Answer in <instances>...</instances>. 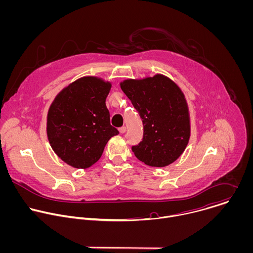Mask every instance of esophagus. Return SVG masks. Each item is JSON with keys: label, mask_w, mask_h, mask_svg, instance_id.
Segmentation results:
<instances>
[{"label": "esophagus", "mask_w": 253, "mask_h": 253, "mask_svg": "<svg viewBox=\"0 0 253 253\" xmlns=\"http://www.w3.org/2000/svg\"><path fill=\"white\" fill-rule=\"evenodd\" d=\"M119 132H120L121 134H124V133L126 132V127L123 126V127H121V128H119Z\"/></svg>", "instance_id": "esophagus-1"}]
</instances>
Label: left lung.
<instances>
[{
    "instance_id": "1",
    "label": "left lung",
    "mask_w": 253,
    "mask_h": 253,
    "mask_svg": "<svg viewBox=\"0 0 253 253\" xmlns=\"http://www.w3.org/2000/svg\"><path fill=\"white\" fill-rule=\"evenodd\" d=\"M143 122V140L132 151L150 167H166L184 152L190 115L184 93L170 78L156 74L120 83Z\"/></svg>"
}]
</instances>
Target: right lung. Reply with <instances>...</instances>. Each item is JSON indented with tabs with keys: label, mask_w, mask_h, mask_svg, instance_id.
Wrapping results in <instances>:
<instances>
[{
	"label": "right lung",
	"mask_w": 253,
	"mask_h": 253,
	"mask_svg": "<svg viewBox=\"0 0 253 253\" xmlns=\"http://www.w3.org/2000/svg\"><path fill=\"white\" fill-rule=\"evenodd\" d=\"M112 84L85 76L72 82L55 97L47 115V136L59 158L86 169L96 163L111 137L119 132L110 124L106 98Z\"/></svg>",
	"instance_id": "1"
}]
</instances>
